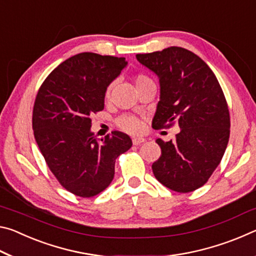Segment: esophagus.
<instances>
[{"label": "esophagus", "instance_id": "34e87169", "mask_svg": "<svg viewBox=\"0 0 256 256\" xmlns=\"http://www.w3.org/2000/svg\"><path fill=\"white\" fill-rule=\"evenodd\" d=\"M144 141H146L144 138H132V142H133L134 146H138V144H144Z\"/></svg>", "mask_w": 256, "mask_h": 256}]
</instances>
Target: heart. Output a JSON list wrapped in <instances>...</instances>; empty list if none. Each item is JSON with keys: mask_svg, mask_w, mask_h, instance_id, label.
Instances as JSON below:
<instances>
[{"mask_svg": "<svg viewBox=\"0 0 256 256\" xmlns=\"http://www.w3.org/2000/svg\"><path fill=\"white\" fill-rule=\"evenodd\" d=\"M150 80L149 76H146L144 74H138L136 78H134V82H136V86L141 84L142 82ZM110 90H112V84L107 86L106 92H105V97L108 98L110 94ZM116 125L118 128L122 130V131H125L128 133H138L140 132V130L142 128L141 122L138 120L136 116L133 115H122L116 120Z\"/></svg>", "mask_w": 256, "mask_h": 256, "instance_id": "1", "label": "heart"}]
</instances>
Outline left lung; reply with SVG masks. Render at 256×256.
I'll list each match as a JSON object with an SVG mask.
<instances>
[{"mask_svg": "<svg viewBox=\"0 0 256 256\" xmlns=\"http://www.w3.org/2000/svg\"><path fill=\"white\" fill-rule=\"evenodd\" d=\"M160 82V100L152 128L180 131L175 141L157 138L162 156L152 164L160 183L188 193L204 185L218 167L230 134V116L224 92L208 64L182 47L136 54Z\"/></svg>", "mask_w": 256, "mask_h": 256, "instance_id": "left-lung-1", "label": "left lung"}]
</instances>
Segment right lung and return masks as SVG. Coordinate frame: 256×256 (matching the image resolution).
Returning a JSON list of instances; mask_svg holds the SVG:
<instances>
[{"mask_svg":"<svg viewBox=\"0 0 256 256\" xmlns=\"http://www.w3.org/2000/svg\"><path fill=\"white\" fill-rule=\"evenodd\" d=\"M126 64L124 58L76 54L54 68L38 90L34 138L56 180L74 196L102 192L114 178L116 158L132 146L123 132L98 140L90 131V116L104 110L107 86Z\"/></svg>","mask_w":256,"mask_h":256,"instance_id":"1","label":"right lung"}]
</instances>
